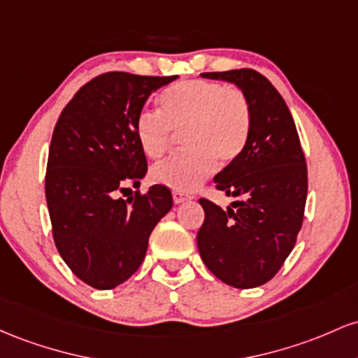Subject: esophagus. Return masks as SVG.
I'll return each mask as SVG.
<instances>
[{
	"label": "esophagus",
	"mask_w": 358,
	"mask_h": 358,
	"mask_svg": "<svg viewBox=\"0 0 358 358\" xmlns=\"http://www.w3.org/2000/svg\"><path fill=\"white\" fill-rule=\"evenodd\" d=\"M172 198H174L176 204H179V203H184V201L191 199V196L184 194V192H180V191H172Z\"/></svg>",
	"instance_id": "esophagus-1"
}]
</instances>
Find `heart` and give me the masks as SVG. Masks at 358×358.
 Here are the masks:
<instances>
[{
	"label": "heart",
	"mask_w": 358,
	"mask_h": 358,
	"mask_svg": "<svg viewBox=\"0 0 358 358\" xmlns=\"http://www.w3.org/2000/svg\"><path fill=\"white\" fill-rule=\"evenodd\" d=\"M159 113L143 111L135 136L143 154L159 159L180 135L184 152L152 167L155 184L174 191H192L238 157L250 134V108L240 91L222 83L189 79L169 86L159 98Z\"/></svg>",
	"instance_id": "heart-1"
}]
</instances>
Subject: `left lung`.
Here are the masks:
<instances>
[{
    "label": "left lung",
    "mask_w": 358,
    "mask_h": 358,
    "mask_svg": "<svg viewBox=\"0 0 358 358\" xmlns=\"http://www.w3.org/2000/svg\"><path fill=\"white\" fill-rule=\"evenodd\" d=\"M201 76L243 92L250 134L242 154L213 179L220 191L240 201L222 210L199 199V255L224 284L252 289L271 280L294 248L308 196L306 159L291 111L267 78L254 69Z\"/></svg>",
    "instance_id": "1"
}]
</instances>
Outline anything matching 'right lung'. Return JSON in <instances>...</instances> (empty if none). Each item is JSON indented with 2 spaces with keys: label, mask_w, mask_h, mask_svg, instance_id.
<instances>
[{
  "label": "right lung",
  "mask_w": 358,
  "mask_h": 358,
  "mask_svg": "<svg viewBox=\"0 0 358 358\" xmlns=\"http://www.w3.org/2000/svg\"><path fill=\"white\" fill-rule=\"evenodd\" d=\"M174 79L106 72L76 92L54 128L45 176L54 242L71 271L94 289H113L138 271L148 236L174 204L160 184L145 194L118 196L147 174L136 118L148 96Z\"/></svg>",
  "instance_id": "add662e5"
}]
</instances>
